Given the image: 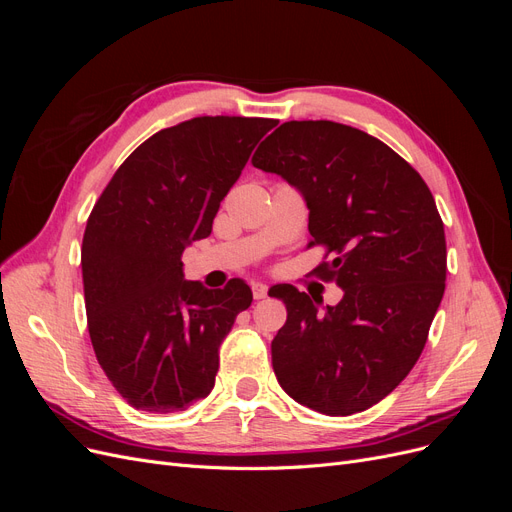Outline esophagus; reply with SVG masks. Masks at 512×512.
Here are the masks:
<instances>
[{
	"mask_svg": "<svg viewBox=\"0 0 512 512\" xmlns=\"http://www.w3.org/2000/svg\"><path fill=\"white\" fill-rule=\"evenodd\" d=\"M267 292H269L267 284H262V282H252V294H254V299H256V301H258V299H265V297H267Z\"/></svg>",
	"mask_w": 512,
	"mask_h": 512,
	"instance_id": "1",
	"label": "esophagus"
}]
</instances>
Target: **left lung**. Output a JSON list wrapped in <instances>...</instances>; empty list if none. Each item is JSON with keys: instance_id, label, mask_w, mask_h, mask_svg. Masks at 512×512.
Wrapping results in <instances>:
<instances>
[{"instance_id": "left-lung-1", "label": "left lung", "mask_w": 512, "mask_h": 512, "mask_svg": "<svg viewBox=\"0 0 512 512\" xmlns=\"http://www.w3.org/2000/svg\"><path fill=\"white\" fill-rule=\"evenodd\" d=\"M252 164L303 194L307 247L333 256L316 275L344 290L320 314L305 292L273 288L288 312L271 342L277 382L320 414L363 412L410 374L440 307L446 239L436 200L389 145L335 121L282 123Z\"/></svg>"}]
</instances>
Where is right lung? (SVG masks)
<instances>
[{
    "mask_svg": "<svg viewBox=\"0 0 512 512\" xmlns=\"http://www.w3.org/2000/svg\"><path fill=\"white\" fill-rule=\"evenodd\" d=\"M275 119L194 117L138 145L91 209L81 247L96 359L136 410L177 412L211 393L220 344L252 303L243 280H183L228 190Z\"/></svg>",
    "mask_w": 512,
    "mask_h": 512,
    "instance_id": "obj_1",
    "label": "right lung"
}]
</instances>
